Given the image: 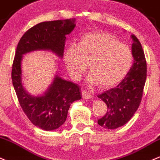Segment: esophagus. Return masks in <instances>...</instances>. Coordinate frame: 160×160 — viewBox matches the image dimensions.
I'll use <instances>...</instances> for the list:
<instances>
[{"label": "esophagus", "instance_id": "obj_1", "mask_svg": "<svg viewBox=\"0 0 160 160\" xmlns=\"http://www.w3.org/2000/svg\"><path fill=\"white\" fill-rule=\"evenodd\" d=\"M82 98H83L84 99L91 100V99H92V98H93L92 94H91V93L87 92V91H82Z\"/></svg>", "mask_w": 160, "mask_h": 160}]
</instances>
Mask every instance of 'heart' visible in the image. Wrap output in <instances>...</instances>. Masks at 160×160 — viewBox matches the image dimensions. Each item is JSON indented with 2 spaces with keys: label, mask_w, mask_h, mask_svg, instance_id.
<instances>
[{
  "label": "heart",
  "mask_w": 160,
  "mask_h": 160,
  "mask_svg": "<svg viewBox=\"0 0 160 160\" xmlns=\"http://www.w3.org/2000/svg\"><path fill=\"white\" fill-rule=\"evenodd\" d=\"M64 62L73 79H79L89 69V82L109 88L124 79L132 67L133 53L128 46L110 34L93 31L81 37L78 47L72 46L64 55Z\"/></svg>",
  "instance_id": "b5f03b06"
}]
</instances>
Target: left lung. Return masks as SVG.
Instances as JSON below:
<instances>
[{
  "label": "left lung",
  "mask_w": 160,
  "mask_h": 160,
  "mask_svg": "<svg viewBox=\"0 0 160 160\" xmlns=\"http://www.w3.org/2000/svg\"><path fill=\"white\" fill-rule=\"evenodd\" d=\"M134 62L124 79L116 86L98 97L107 106L105 115L98 122L108 129L119 128L132 119L141 104L147 78V61L141 42L132 35Z\"/></svg>",
  "instance_id": "left-lung-1"
}]
</instances>
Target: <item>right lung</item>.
Listing matches in <instances>:
<instances>
[{
	"label": "right lung",
	"instance_id": "1",
	"mask_svg": "<svg viewBox=\"0 0 160 160\" xmlns=\"http://www.w3.org/2000/svg\"><path fill=\"white\" fill-rule=\"evenodd\" d=\"M75 22V19H69L40 22L25 32L17 44L12 65V85L23 112L33 125L43 130H54L65 122L71 103L82 98L79 86L56 76L44 95L32 96L22 85V55L37 50H50L62 57L66 35L74 29Z\"/></svg>",
	"mask_w": 160,
	"mask_h": 160
}]
</instances>
